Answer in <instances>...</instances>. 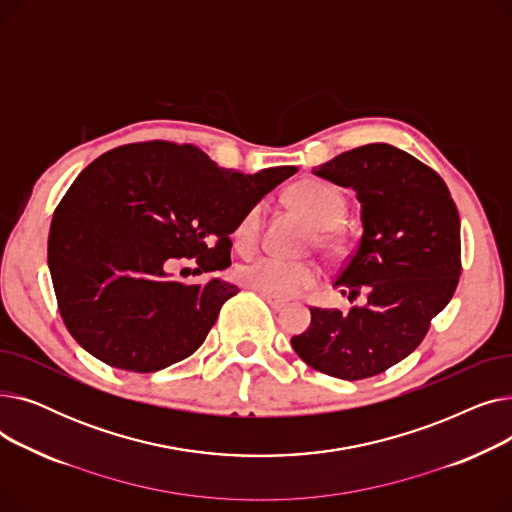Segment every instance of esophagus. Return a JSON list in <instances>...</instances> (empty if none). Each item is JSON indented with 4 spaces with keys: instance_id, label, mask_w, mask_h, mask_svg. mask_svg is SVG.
Here are the masks:
<instances>
[{
    "instance_id": "esophagus-1",
    "label": "esophagus",
    "mask_w": 512,
    "mask_h": 512,
    "mask_svg": "<svg viewBox=\"0 0 512 512\" xmlns=\"http://www.w3.org/2000/svg\"><path fill=\"white\" fill-rule=\"evenodd\" d=\"M263 299H265L267 303H270V307H272V309H276V311H282V309L288 305L284 299H278V297H270V294H263Z\"/></svg>"
}]
</instances>
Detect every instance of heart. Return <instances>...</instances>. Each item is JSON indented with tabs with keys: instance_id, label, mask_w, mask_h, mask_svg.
Masks as SVG:
<instances>
[{
	"instance_id": "b5f03b06",
	"label": "heart",
	"mask_w": 512,
	"mask_h": 512,
	"mask_svg": "<svg viewBox=\"0 0 512 512\" xmlns=\"http://www.w3.org/2000/svg\"><path fill=\"white\" fill-rule=\"evenodd\" d=\"M290 201L299 209H303L309 215V220L319 228V245L328 249L334 247L336 236L332 228H336L342 222L346 211L344 197L336 188L319 180H305L290 188ZM261 218V203L249 207L247 213L242 215L234 230V238L240 249L249 251L257 245ZM238 280L261 294H270V297L278 299H292L317 284L319 267L311 261L263 255L242 263L238 267Z\"/></svg>"
}]
</instances>
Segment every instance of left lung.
<instances>
[{"label":"left lung","mask_w":512,"mask_h":512,"mask_svg":"<svg viewBox=\"0 0 512 512\" xmlns=\"http://www.w3.org/2000/svg\"><path fill=\"white\" fill-rule=\"evenodd\" d=\"M361 201L359 245L334 288L365 305L311 309L292 348L338 380H365L409 357L461 276V220L444 180L388 143L344 151L313 170Z\"/></svg>","instance_id":"1"}]
</instances>
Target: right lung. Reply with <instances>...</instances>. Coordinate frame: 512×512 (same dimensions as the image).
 <instances>
[{
  "label": "right lung",
  "mask_w": 512,
  "mask_h": 512,
  "mask_svg": "<svg viewBox=\"0 0 512 512\" xmlns=\"http://www.w3.org/2000/svg\"><path fill=\"white\" fill-rule=\"evenodd\" d=\"M240 174L193 145L137 143L89 164L53 213L47 265L64 324L95 359L153 373L191 357L238 286L211 276L186 284L170 270L230 267L242 215L297 174Z\"/></svg>",
  "instance_id": "obj_1"
}]
</instances>
